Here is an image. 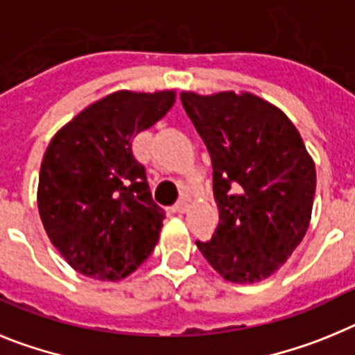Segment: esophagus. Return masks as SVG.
<instances>
[{
    "label": "esophagus",
    "mask_w": 355,
    "mask_h": 355,
    "mask_svg": "<svg viewBox=\"0 0 355 355\" xmlns=\"http://www.w3.org/2000/svg\"><path fill=\"white\" fill-rule=\"evenodd\" d=\"M187 209H189V200H187V198H182V200H178L177 203H175L173 211H175V212H186Z\"/></svg>",
    "instance_id": "1"
}]
</instances>
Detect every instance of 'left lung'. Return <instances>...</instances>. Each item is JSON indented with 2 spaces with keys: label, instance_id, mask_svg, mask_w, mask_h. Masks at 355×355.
Here are the masks:
<instances>
[{
  "label": "left lung",
  "instance_id": "1",
  "mask_svg": "<svg viewBox=\"0 0 355 355\" xmlns=\"http://www.w3.org/2000/svg\"><path fill=\"white\" fill-rule=\"evenodd\" d=\"M187 116L212 160L220 223L198 250L225 280L273 275L306 236L316 168L300 132L279 107L248 91H182Z\"/></svg>",
  "mask_w": 355,
  "mask_h": 355
}]
</instances>
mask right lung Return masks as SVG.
Listing matches in <instances>:
<instances>
[{"instance_id": "add662e5", "label": "right lung", "mask_w": 355, "mask_h": 355, "mask_svg": "<svg viewBox=\"0 0 355 355\" xmlns=\"http://www.w3.org/2000/svg\"><path fill=\"white\" fill-rule=\"evenodd\" d=\"M175 100V89L110 92L49 141L37 207L51 245L82 275L121 280L155 248L164 214L150 196L132 139L164 118Z\"/></svg>"}]
</instances>
